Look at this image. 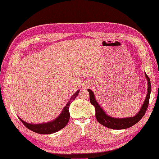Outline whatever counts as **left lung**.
Masks as SVG:
<instances>
[{"mask_svg":"<svg viewBox=\"0 0 159 159\" xmlns=\"http://www.w3.org/2000/svg\"><path fill=\"white\" fill-rule=\"evenodd\" d=\"M145 76L148 81V93L145 98L144 104L142 106L140 111L138 113L131 116V117L126 118H114L107 115L105 111L102 110V108L100 106L95 98V95L93 91L91 89H88L89 93V101L91 104L95 107V117L97 121L104 126L108 128L114 129H126L133 126V125L137 124L142 118L143 117L144 114L146 112L147 108L148 107L150 93H151V82L149 77L145 73Z\"/></svg>","mask_w":159,"mask_h":159,"instance_id":"obj_1","label":"left lung"}]
</instances>
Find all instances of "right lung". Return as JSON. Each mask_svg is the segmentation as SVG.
<instances>
[{
	"instance_id": "add662e5",
	"label": "right lung",
	"mask_w": 159,
	"mask_h": 159,
	"mask_svg": "<svg viewBox=\"0 0 159 159\" xmlns=\"http://www.w3.org/2000/svg\"><path fill=\"white\" fill-rule=\"evenodd\" d=\"M80 90L79 89L75 92L73 95L70 98V101L66 104V106L59 116L57 117L53 121L43 123V124H30L24 122L20 117L19 119L23 123V124L29 129L31 130L33 132H35L39 134H51L58 131L61 130L63 128H64L67 124H68L70 119V112L69 107L71 103L76 98L77 96L79 95Z\"/></svg>"
}]
</instances>
